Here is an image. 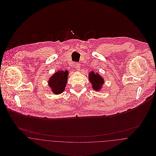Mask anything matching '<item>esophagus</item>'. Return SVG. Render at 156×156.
Wrapping results in <instances>:
<instances>
[{
    "label": "esophagus",
    "mask_w": 156,
    "mask_h": 156,
    "mask_svg": "<svg viewBox=\"0 0 156 156\" xmlns=\"http://www.w3.org/2000/svg\"><path fill=\"white\" fill-rule=\"evenodd\" d=\"M75 67L76 68L77 70H79V69H80V65L79 64V63L76 62V63L75 64Z\"/></svg>",
    "instance_id": "34e87169"
}]
</instances>
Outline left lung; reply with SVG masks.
Listing matches in <instances>:
<instances>
[{"mask_svg":"<svg viewBox=\"0 0 156 156\" xmlns=\"http://www.w3.org/2000/svg\"><path fill=\"white\" fill-rule=\"evenodd\" d=\"M89 80L93 89L97 91L101 89L105 82L103 78L98 73H95L94 71H90L89 73Z\"/></svg>","mask_w":156,"mask_h":156,"instance_id":"1","label":"left lung"}]
</instances>
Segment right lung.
Returning <instances> with one entry per match:
<instances>
[{
  "label": "right lung",
  "instance_id": "add662e5",
  "mask_svg": "<svg viewBox=\"0 0 156 156\" xmlns=\"http://www.w3.org/2000/svg\"><path fill=\"white\" fill-rule=\"evenodd\" d=\"M68 71H58L56 72L49 79L48 86L51 91L55 94L62 93L66 87L68 80Z\"/></svg>",
  "mask_w": 156,
  "mask_h": 156
}]
</instances>
